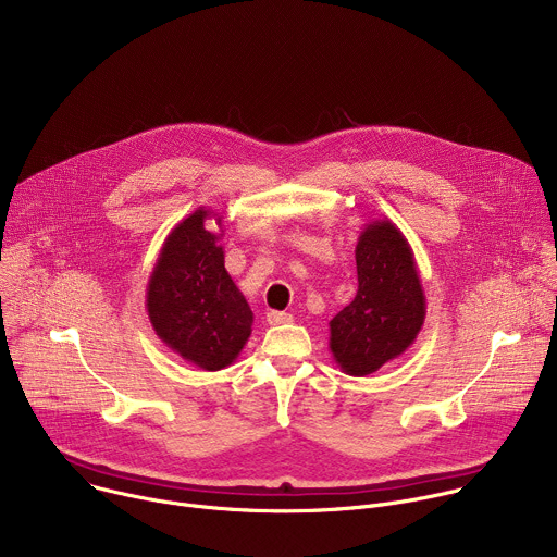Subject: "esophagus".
I'll return each instance as SVG.
<instances>
[{
    "instance_id": "esophagus-1",
    "label": "esophagus",
    "mask_w": 557,
    "mask_h": 557,
    "mask_svg": "<svg viewBox=\"0 0 557 557\" xmlns=\"http://www.w3.org/2000/svg\"><path fill=\"white\" fill-rule=\"evenodd\" d=\"M293 317L288 314V312H282V310H271V312H267V322L271 324V326H280V324H286V322H290Z\"/></svg>"
}]
</instances>
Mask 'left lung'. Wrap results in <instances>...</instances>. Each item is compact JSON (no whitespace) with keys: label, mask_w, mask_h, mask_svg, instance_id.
Masks as SVG:
<instances>
[{"label":"left lung","mask_w":557,"mask_h":557,"mask_svg":"<svg viewBox=\"0 0 557 557\" xmlns=\"http://www.w3.org/2000/svg\"><path fill=\"white\" fill-rule=\"evenodd\" d=\"M355 299L331 320V352L350 376L376 372L404 355L425 322V293L414 253L392 220H372L357 249Z\"/></svg>","instance_id":"8db88e82"}]
</instances>
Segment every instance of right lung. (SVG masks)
<instances>
[{"mask_svg": "<svg viewBox=\"0 0 557 557\" xmlns=\"http://www.w3.org/2000/svg\"><path fill=\"white\" fill-rule=\"evenodd\" d=\"M213 216V232L206 220ZM222 215L198 207L181 220L147 282V314L168 348L202 370L231 366L251 337L253 310L224 269Z\"/></svg>", "mask_w": 557, "mask_h": 557, "instance_id": "add662e5", "label": "right lung"}]
</instances>
